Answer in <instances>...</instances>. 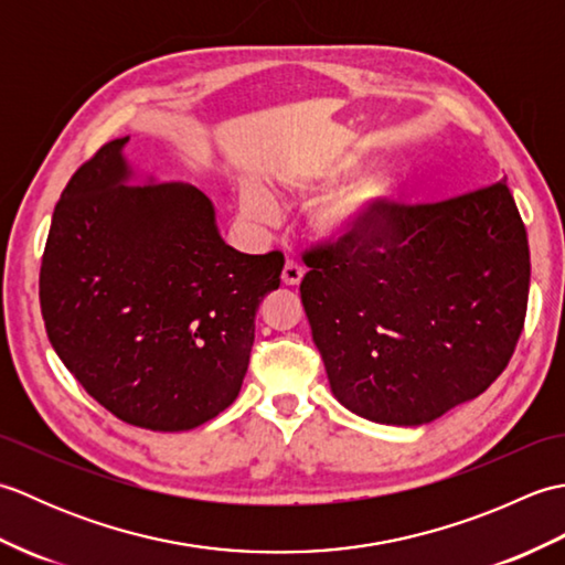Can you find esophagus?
<instances>
[{
    "label": "esophagus",
    "mask_w": 565,
    "mask_h": 565,
    "mask_svg": "<svg viewBox=\"0 0 565 565\" xmlns=\"http://www.w3.org/2000/svg\"><path fill=\"white\" fill-rule=\"evenodd\" d=\"M303 274H306L303 264H298L296 259H289V262L284 264L281 281H284L286 286H298V284H301V279H303Z\"/></svg>",
    "instance_id": "esophagus-1"
}]
</instances>
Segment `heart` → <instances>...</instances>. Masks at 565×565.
<instances>
[{"label":"heart","mask_w":565,"mask_h":565,"mask_svg":"<svg viewBox=\"0 0 565 565\" xmlns=\"http://www.w3.org/2000/svg\"><path fill=\"white\" fill-rule=\"evenodd\" d=\"M352 164L354 162L350 158H338L322 164L320 170L310 177H301L291 186L296 191H303V194H308V191H318L322 186L332 184L338 177L350 172ZM393 191L395 186L388 174L381 172V174L359 177L352 184L334 191V194H330L320 203L313 213L316 225L330 235L364 233L379 221V215L386 211V206L393 201ZM243 209L249 218H257V221L271 218L276 211L267 191H262L259 186H252V184L243 189Z\"/></svg>","instance_id":"1"}]
</instances>
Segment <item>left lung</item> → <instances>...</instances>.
<instances>
[{
	"label": "left lung",
	"instance_id": "left-lung-1",
	"mask_svg": "<svg viewBox=\"0 0 565 565\" xmlns=\"http://www.w3.org/2000/svg\"><path fill=\"white\" fill-rule=\"evenodd\" d=\"M505 179L435 203H388L369 231L303 249L301 301L332 393L352 413L425 425L510 364L530 243Z\"/></svg>",
	"mask_w": 565,
	"mask_h": 565
}]
</instances>
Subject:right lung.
<instances>
[{
	"label": "right lung",
	"instance_id": "add662e5",
	"mask_svg": "<svg viewBox=\"0 0 565 565\" xmlns=\"http://www.w3.org/2000/svg\"><path fill=\"white\" fill-rule=\"evenodd\" d=\"M126 140L104 142L55 203L41 313L94 401L134 427L184 431L237 398L284 255L225 245L194 186H124Z\"/></svg>",
	"mask_w": 565,
	"mask_h": 565
}]
</instances>
